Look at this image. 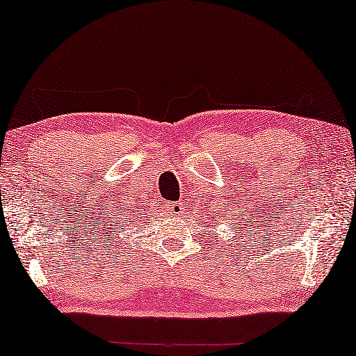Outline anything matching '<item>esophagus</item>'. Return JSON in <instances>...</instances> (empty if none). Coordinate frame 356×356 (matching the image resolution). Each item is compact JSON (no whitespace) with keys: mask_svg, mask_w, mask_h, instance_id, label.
Instances as JSON below:
<instances>
[{"mask_svg":"<svg viewBox=\"0 0 356 356\" xmlns=\"http://www.w3.org/2000/svg\"><path fill=\"white\" fill-rule=\"evenodd\" d=\"M168 208H170V213H173V214H181L183 213V203L181 202H175Z\"/></svg>","mask_w":356,"mask_h":356,"instance_id":"obj_1","label":"esophagus"}]
</instances>
